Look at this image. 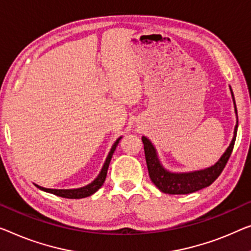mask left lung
Segmentation results:
<instances>
[{"label":"left lung","instance_id":"obj_1","mask_svg":"<svg viewBox=\"0 0 251 251\" xmlns=\"http://www.w3.org/2000/svg\"><path fill=\"white\" fill-rule=\"evenodd\" d=\"M232 98L235 107V101L233 92ZM235 114H237V107H235ZM237 129H238V123L234 128V136L232 138V142L224 152V154L221 156V159L216 162L214 166L207 169L194 171V173L188 174H173L167 171L160 164L158 156H156L155 150L153 148L151 142H150L147 137H142V142L144 144V153H145V160H147L149 176L151 178L153 184H154L158 188L161 190L162 193L170 194V195H184V194H190L197 190H201L212 185L221 173L226 168L227 161H229L231 153L233 151L235 137H237Z\"/></svg>","mask_w":251,"mask_h":251}]
</instances>
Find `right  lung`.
<instances>
[{
  "label": "right lung",
  "mask_w": 251,
  "mask_h": 251,
  "mask_svg": "<svg viewBox=\"0 0 251 251\" xmlns=\"http://www.w3.org/2000/svg\"><path fill=\"white\" fill-rule=\"evenodd\" d=\"M119 140H121V137H119L118 140L115 142L113 148H111L109 154H108L107 159H106V162H104L102 169H101V171H100L98 177H97L95 180H93L91 184H89L88 186L82 187V188H77V189H48V188H44V187H40L38 185H36V186L38 187L39 189L45 190V192L54 194V195H56V196H61V197H64V198H75V200H76V198H84V197L91 196L92 194H95L97 190H98L100 187L103 185L104 180H106L108 167H109L111 156H113L114 151L116 150V147H117L118 143H119Z\"/></svg>",
  "instance_id": "add662e5"
}]
</instances>
